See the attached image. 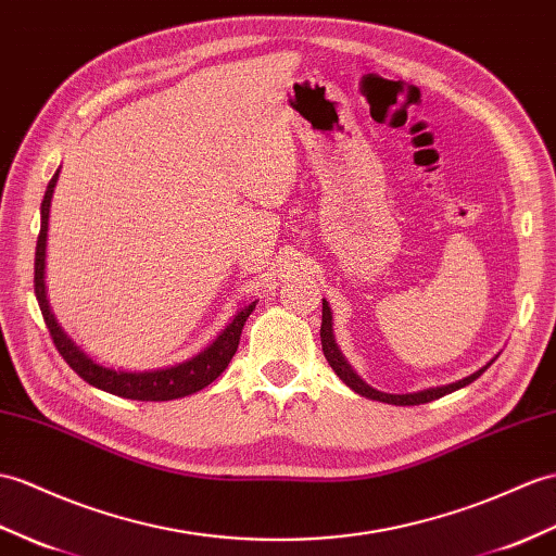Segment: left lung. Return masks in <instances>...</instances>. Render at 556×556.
I'll return each mask as SVG.
<instances>
[{"label":"left lung","instance_id":"obj_1","mask_svg":"<svg viewBox=\"0 0 556 556\" xmlns=\"http://www.w3.org/2000/svg\"><path fill=\"white\" fill-rule=\"evenodd\" d=\"M319 339H321V351H325L327 363L331 365L333 371H337V377L348 386V389L355 391L357 395H363V397L379 400V403H389V405H403V407L405 405H424V403H431V400H438V397H443L447 393H455V391L464 389V386H469L471 381L479 379L481 374L495 363V357H493L485 367L476 369L473 374H469V377H464V379L453 381V383H445V386H433V389H424V391H417V393H383V391L371 389V386L365 379H359V374L351 367V363H348L345 355L341 353L337 339H333V319H331V307H329L327 301H321Z\"/></svg>","mask_w":556,"mask_h":556}]
</instances>
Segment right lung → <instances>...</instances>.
<instances>
[{
  "instance_id": "1",
  "label": "right lung",
  "mask_w": 556,
  "mask_h": 556,
  "mask_svg": "<svg viewBox=\"0 0 556 556\" xmlns=\"http://www.w3.org/2000/svg\"><path fill=\"white\" fill-rule=\"evenodd\" d=\"M61 167L51 177L47 185L45 201H42V225H40V237H37V249H35V295L37 303H40L42 317L47 321V329L51 333V341H54L56 351L61 357L66 359L71 369L83 377L89 386H94L99 391H106L113 395H121L127 400H144V403H161V400H175V397H187L197 393L205 386L213 383L219 374H223L229 365V359L235 357L241 329L247 325L249 315L255 309V303H247L237 309V315L229 319V325L217 333V337L203 348L201 353L185 359V363H177L170 367H159V369H144V371H127V369H113L106 365H99L97 359L89 357L80 345L68 337L66 331L61 329L54 313H51L49 301H47V283H45V257H47V229H49V208H51V197H54V187L59 179Z\"/></svg>"
}]
</instances>
